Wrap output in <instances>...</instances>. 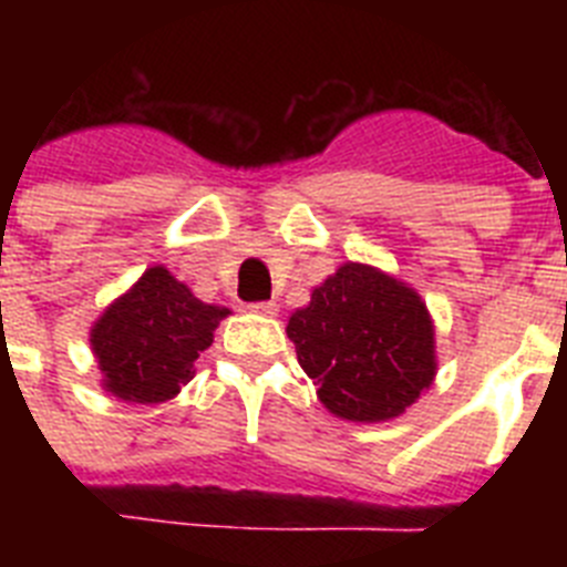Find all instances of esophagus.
Wrapping results in <instances>:
<instances>
[{"label":"esophagus","mask_w":567,"mask_h":567,"mask_svg":"<svg viewBox=\"0 0 567 567\" xmlns=\"http://www.w3.org/2000/svg\"><path fill=\"white\" fill-rule=\"evenodd\" d=\"M247 309L252 315H264V318H275V315H278V303H275V300H260V303H249Z\"/></svg>","instance_id":"34e87169"}]
</instances>
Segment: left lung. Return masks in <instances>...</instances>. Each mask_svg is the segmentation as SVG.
<instances>
[{"label":"left lung","instance_id":"8db88e82","mask_svg":"<svg viewBox=\"0 0 567 567\" xmlns=\"http://www.w3.org/2000/svg\"><path fill=\"white\" fill-rule=\"evenodd\" d=\"M300 369L329 412L352 423L392 420L437 374L423 298L369 264H343L287 323Z\"/></svg>","mask_w":567,"mask_h":567}]
</instances>
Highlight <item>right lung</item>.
I'll use <instances>...</instances> for the list:
<instances>
[{
	"mask_svg": "<svg viewBox=\"0 0 567 567\" xmlns=\"http://www.w3.org/2000/svg\"><path fill=\"white\" fill-rule=\"evenodd\" d=\"M227 315L195 298L169 269L150 267L90 329L104 392L127 403L173 400L193 380V363Z\"/></svg>",
	"mask_w": 567,
	"mask_h": 567,
	"instance_id": "obj_1",
	"label": "right lung"
}]
</instances>
